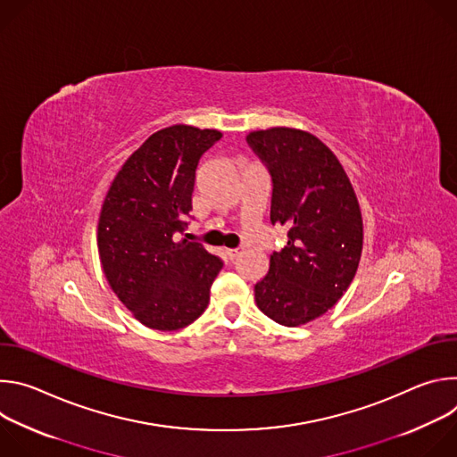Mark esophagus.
<instances>
[{"instance_id": "esophagus-1", "label": "esophagus", "mask_w": 457, "mask_h": 457, "mask_svg": "<svg viewBox=\"0 0 457 457\" xmlns=\"http://www.w3.org/2000/svg\"><path fill=\"white\" fill-rule=\"evenodd\" d=\"M244 249L242 247H237V249H226L224 253H226V256H228V260H235L240 253H242Z\"/></svg>"}]
</instances>
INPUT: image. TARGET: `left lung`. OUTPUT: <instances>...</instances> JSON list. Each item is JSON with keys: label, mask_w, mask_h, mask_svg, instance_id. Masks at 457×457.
Wrapping results in <instances>:
<instances>
[{"label": "left lung", "mask_w": 457, "mask_h": 457, "mask_svg": "<svg viewBox=\"0 0 457 457\" xmlns=\"http://www.w3.org/2000/svg\"><path fill=\"white\" fill-rule=\"evenodd\" d=\"M245 139L271 173V224L287 229L254 300L277 323L296 328L328 312L351 286L363 247L361 210L344 166L312 134L277 126Z\"/></svg>", "instance_id": "8db88e82"}]
</instances>
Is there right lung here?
Segmentation results:
<instances>
[{"label": "right lung", "mask_w": 457, "mask_h": 457, "mask_svg": "<svg viewBox=\"0 0 457 457\" xmlns=\"http://www.w3.org/2000/svg\"><path fill=\"white\" fill-rule=\"evenodd\" d=\"M222 134L173 124L126 159L106 193L97 247L117 298L150 329L177 331L208 307L222 260L179 238L191 212L195 171Z\"/></svg>", "instance_id": "add662e5"}]
</instances>
